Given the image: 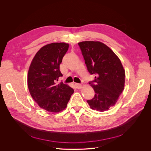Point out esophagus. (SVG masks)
I'll use <instances>...</instances> for the list:
<instances>
[{
	"label": "esophagus",
	"instance_id": "1",
	"mask_svg": "<svg viewBox=\"0 0 151 151\" xmlns=\"http://www.w3.org/2000/svg\"><path fill=\"white\" fill-rule=\"evenodd\" d=\"M75 86L76 87L78 88V89H81L82 88V85L80 84V83H75Z\"/></svg>",
	"mask_w": 151,
	"mask_h": 151
}]
</instances>
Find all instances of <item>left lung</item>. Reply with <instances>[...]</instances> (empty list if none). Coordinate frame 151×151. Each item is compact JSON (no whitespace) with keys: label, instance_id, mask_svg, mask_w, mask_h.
Returning <instances> with one entry per match:
<instances>
[{"label":"left lung","instance_id":"1","mask_svg":"<svg viewBox=\"0 0 151 151\" xmlns=\"http://www.w3.org/2000/svg\"><path fill=\"white\" fill-rule=\"evenodd\" d=\"M90 74L95 79L89 83L95 91L94 97L87 100L90 108L104 112L115 106L125 85V72L118 57L99 41L78 43Z\"/></svg>","mask_w":151,"mask_h":151}]
</instances>
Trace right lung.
I'll return each mask as SVG.
<instances>
[{
    "label": "right lung",
    "mask_w": 151,
    "mask_h": 151,
    "mask_svg": "<svg viewBox=\"0 0 151 151\" xmlns=\"http://www.w3.org/2000/svg\"><path fill=\"white\" fill-rule=\"evenodd\" d=\"M69 48L64 42L42 47L36 54L29 67L28 88L33 99L40 108L50 112H60L67 107L74 93L69 85L56 83L63 75L60 64Z\"/></svg>",
    "instance_id": "add662e5"
}]
</instances>
